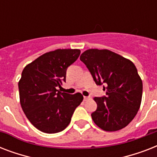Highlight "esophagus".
Returning a JSON list of instances; mask_svg holds the SVG:
<instances>
[{
	"label": "esophagus",
	"mask_w": 157,
	"mask_h": 157,
	"mask_svg": "<svg viewBox=\"0 0 157 157\" xmlns=\"http://www.w3.org/2000/svg\"><path fill=\"white\" fill-rule=\"evenodd\" d=\"M90 97H89V96H84V101H87L90 100Z\"/></svg>",
	"instance_id": "esophagus-1"
}]
</instances>
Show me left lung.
Listing matches in <instances>:
<instances>
[{
	"label": "left lung",
	"instance_id": "1",
	"mask_svg": "<svg viewBox=\"0 0 157 157\" xmlns=\"http://www.w3.org/2000/svg\"><path fill=\"white\" fill-rule=\"evenodd\" d=\"M98 86L104 85L107 96L95 97L94 122L105 131H117L132 121L139 111L143 82L130 60L108 50L90 49L80 57Z\"/></svg>",
	"mask_w": 157,
	"mask_h": 157
}]
</instances>
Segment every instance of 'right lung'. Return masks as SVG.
Here are the masks:
<instances>
[{
    "label": "right lung",
    "instance_id": "right-lung-1",
    "mask_svg": "<svg viewBox=\"0 0 157 157\" xmlns=\"http://www.w3.org/2000/svg\"><path fill=\"white\" fill-rule=\"evenodd\" d=\"M80 54L76 49H59L38 57L23 70L18 81L21 107L29 121L40 131H63L83 100L81 93L69 94L57 90L66 81L67 68Z\"/></svg>",
    "mask_w": 157,
    "mask_h": 157
}]
</instances>
